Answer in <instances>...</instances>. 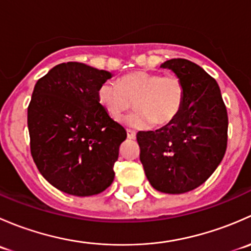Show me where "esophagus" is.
Returning a JSON list of instances; mask_svg holds the SVG:
<instances>
[{
    "mask_svg": "<svg viewBox=\"0 0 251 251\" xmlns=\"http://www.w3.org/2000/svg\"><path fill=\"white\" fill-rule=\"evenodd\" d=\"M127 137L130 138V140H135L136 138V132L132 130H127Z\"/></svg>",
    "mask_w": 251,
    "mask_h": 251,
    "instance_id": "1",
    "label": "esophagus"
}]
</instances>
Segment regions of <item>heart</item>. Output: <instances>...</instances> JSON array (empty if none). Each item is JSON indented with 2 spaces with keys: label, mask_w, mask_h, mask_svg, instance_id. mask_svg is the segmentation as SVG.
I'll use <instances>...</instances> for the list:
<instances>
[{
  "label": "heart",
  "mask_w": 251,
  "mask_h": 251,
  "mask_svg": "<svg viewBox=\"0 0 251 251\" xmlns=\"http://www.w3.org/2000/svg\"><path fill=\"white\" fill-rule=\"evenodd\" d=\"M97 98L113 119L120 118L135 102L137 110L124 119L131 127L148 128L154 124L163 127L170 125L181 113L186 85L177 74L137 70L123 75L118 83H100Z\"/></svg>",
  "instance_id": "b5f03b06"
}]
</instances>
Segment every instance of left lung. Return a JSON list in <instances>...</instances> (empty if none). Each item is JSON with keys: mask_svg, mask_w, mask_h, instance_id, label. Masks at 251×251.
I'll return each instance as SVG.
<instances>
[{"mask_svg": "<svg viewBox=\"0 0 251 251\" xmlns=\"http://www.w3.org/2000/svg\"><path fill=\"white\" fill-rule=\"evenodd\" d=\"M161 68L181 76L186 100L170 125L137 133L140 159L156 191L181 194L203 184L221 163L228 115L216 80L203 68L182 58L166 60Z\"/></svg>", "mask_w": 251, "mask_h": 251, "instance_id": "obj_1", "label": "left lung"}]
</instances>
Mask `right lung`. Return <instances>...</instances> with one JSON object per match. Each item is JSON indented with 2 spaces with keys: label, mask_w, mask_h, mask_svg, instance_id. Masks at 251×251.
Wrapping results in <instances>:
<instances>
[{
  "label": "right lung",
  "mask_w": 251,
  "mask_h": 251,
  "mask_svg": "<svg viewBox=\"0 0 251 251\" xmlns=\"http://www.w3.org/2000/svg\"><path fill=\"white\" fill-rule=\"evenodd\" d=\"M109 72L83 63L55 65L39 78L27 107L30 151L42 176L59 191L95 196L110 186L126 130L97 98Z\"/></svg>",
  "instance_id": "right-lung-1"
}]
</instances>
